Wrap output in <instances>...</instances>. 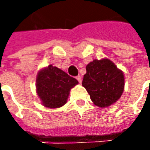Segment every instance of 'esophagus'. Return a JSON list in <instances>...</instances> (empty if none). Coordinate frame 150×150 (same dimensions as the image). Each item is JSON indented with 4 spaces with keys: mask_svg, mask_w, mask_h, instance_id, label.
<instances>
[{
    "mask_svg": "<svg viewBox=\"0 0 150 150\" xmlns=\"http://www.w3.org/2000/svg\"><path fill=\"white\" fill-rule=\"evenodd\" d=\"M76 79L79 81V83H82V78H81V76H79V75H78V76L76 77Z\"/></svg>",
    "mask_w": 150,
    "mask_h": 150,
    "instance_id": "34e87169",
    "label": "esophagus"
}]
</instances>
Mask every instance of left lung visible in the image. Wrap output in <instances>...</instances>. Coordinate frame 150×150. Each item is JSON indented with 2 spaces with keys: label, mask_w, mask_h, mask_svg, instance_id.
<instances>
[{
  "label": "left lung",
  "mask_w": 150,
  "mask_h": 150,
  "mask_svg": "<svg viewBox=\"0 0 150 150\" xmlns=\"http://www.w3.org/2000/svg\"><path fill=\"white\" fill-rule=\"evenodd\" d=\"M86 70L82 85L95 106L109 107L120 98L125 86L124 73L111 60L94 59L86 65Z\"/></svg>",
  "instance_id": "obj_1"
}]
</instances>
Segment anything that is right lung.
Segmentation results:
<instances>
[{"label":"right lung","mask_w":150,"mask_h":150,"mask_svg":"<svg viewBox=\"0 0 150 150\" xmlns=\"http://www.w3.org/2000/svg\"><path fill=\"white\" fill-rule=\"evenodd\" d=\"M78 83L77 79L51 64L39 71L35 87L41 104L55 109L66 104L70 91Z\"/></svg>","instance_id":"add662e5"}]
</instances>
